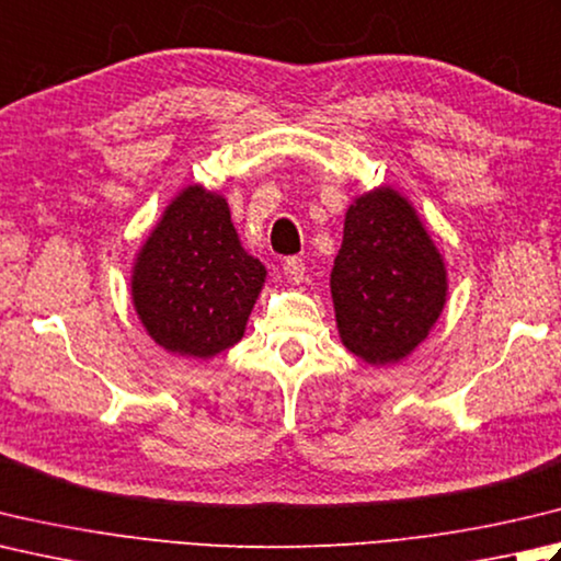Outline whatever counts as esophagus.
I'll return each mask as SVG.
<instances>
[{
  "instance_id": "1",
  "label": "esophagus",
  "mask_w": 561,
  "mask_h": 561,
  "mask_svg": "<svg viewBox=\"0 0 561 561\" xmlns=\"http://www.w3.org/2000/svg\"><path fill=\"white\" fill-rule=\"evenodd\" d=\"M282 272H284V277H287L289 284H301L304 274H306L304 260L301 257H287V260H284V265H282Z\"/></svg>"
}]
</instances>
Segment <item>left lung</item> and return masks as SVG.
Here are the masks:
<instances>
[{
	"mask_svg": "<svg viewBox=\"0 0 561 561\" xmlns=\"http://www.w3.org/2000/svg\"><path fill=\"white\" fill-rule=\"evenodd\" d=\"M337 333L367 365H397L431 333L447 301V270L409 199L379 186L345 214L331 272Z\"/></svg>",
	"mask_w": 561,
	"mask_h": 561,
	"instance_id": "obj_1",
	"label": "left lung"
}]
</instances>
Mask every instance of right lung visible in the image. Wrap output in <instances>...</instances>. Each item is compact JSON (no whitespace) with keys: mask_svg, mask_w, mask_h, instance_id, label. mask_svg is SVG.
<instances>
[{"mask_svg":"<svg viewBox=\"0 0 561 561\" xmlns=\"http://www.w3.org/2000/svg\"><path fill=\"white\" fill-rule=\"evenodd\" d=\"M265 277L240 245L224 196L190 184L138 250L130 296L160 347L208 359L243 337Z\"/></svg>","mask_w":561,"mask_h":561,"instance_id":"obj_1","label":"right lung"}]
</instances>
